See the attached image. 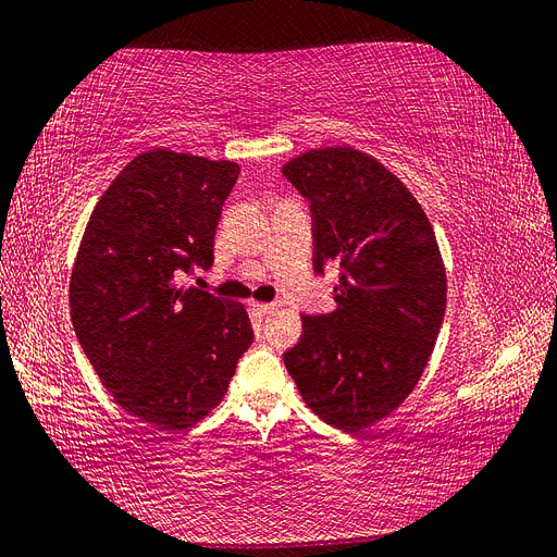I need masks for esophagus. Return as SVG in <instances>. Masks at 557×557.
<instances>
[{
  "instance_id": "34e87169",
  "label": "esophagus",
  "mask_w": 557,
  "mask_h": 557,
  "mask_svg": "<svg viewBox=\"0 0 557 557\" xmlns=\"http://www.w3.org/2000/svg\"><path fill=\"white\" fill-rule=\"evenodd\" d=\"M252 310L259 314H271L277 310V302H252Z\"/></svg>"
}]
</instances>
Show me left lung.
Returning <instances> with one entry per match:
<instances>
[{
  "label": "left lung",
  "mask_w": 557,
  "mask_h": 557,
  "mask_svg": "<svg viewBox=\"0 0 557 557\" xmlns=\"http://www.w3.org/2000/svg\"><path fill=\"white\" fill-rule=\"evenodd\" d=\"M314 215V268L342 265L331 314H302L284 364L302 401L342 431L387 418L413 393L445 317L447 275L424 209L383 162L354 147L282 168Z\"/></svg>",
  "instance_id": "obj_1"
}]
</instances>
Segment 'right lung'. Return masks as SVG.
Listing matches in <instances>:
<instances>
[{
    "instance_id": "1",
    "label": "right lung",
    "mask_w": 557,
    "mask_h": 557,
    "mask_svg": "<svg viewBox=\"0 0 557 557\" xmlns=\"http://www.w3.org/2000/svg\"><path fill=\"white\" fill-rule=\"evenodd\" d=\"M238 172L232 160L144 151L100 195L77 247L69 302L82 351L121 408L162 431L209 416L255 339L243 302L178 284L213 265Z\"/></svg>"
}]
</instances>
